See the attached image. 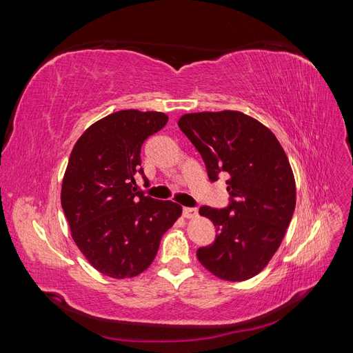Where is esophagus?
<instances>
[{"mask_svg":"<svg viewBox=\"0 0 353 353\" xmlns=\"http://www.w3.org/2000/svg\"><path fill=\"white\" fill-rule=\"evenodd\" d=\"M183 215L185 218H194V216H197V209L196 208H184Z\"/></svg>","mask_w":353,"mask_h":353,"instance_id":"obj_1","label":"esophagus"}]
</instances>
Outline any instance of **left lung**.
I'll use <instances>...</instances> for the list:
<instances>
[{
  "mask_svg": "<svg viewBox=\"0 0 353 353\" xmlns=\"http://www.w3.org/2000/svg\"><path fill=\"white\" fill-rule=\"evenodd\" d=\"M178 126L212 183L228 176V206L199 209L218 234L197 249V259L221 280H249L279 250L293 216L296 184L288 159L268 128L241 112L188 113Z\"/></svg>",
  "mask_w": 353,
  "mask_h": 353,
  "instance_id": "left-lung-1",
  "label": "left lung"
}]
</instances>
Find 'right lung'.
Listing matches in <instances>:
<instances>
[{
	"label": "right lung",
	"mask_w": 353,
	"mask_h": 353,
	"mask_svg": "<svg viewBox=\"0 0 353 353\" xmlns=\"http://www.w3.org/2000/svg\"><path fill=\"white\" fill-rule=\"evenodd\" d=\"M168 122L160 112L121 110L103 117L74 144L61 185L72 237L101 274L128 279L147 270L183 208L147 197L141 145Z\"/></svg>",
	"instance_id": "right-lung-1"
}]
</instances>
